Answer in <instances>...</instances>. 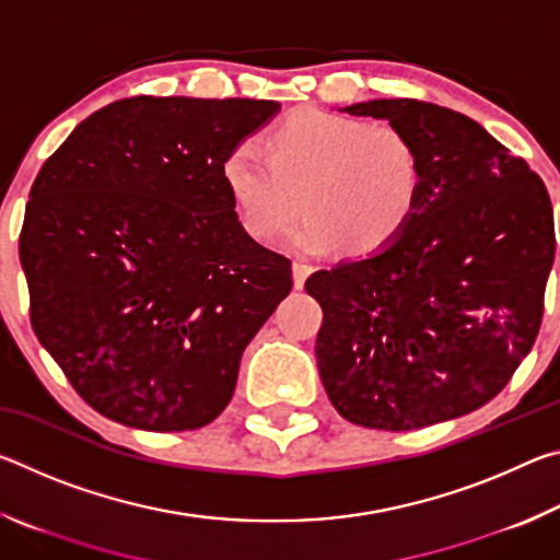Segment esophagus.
Here are the masks:
<instances>
[{"instance_id":"esophagus-1","label":"esophagus","mask_w":560,"mask_h":560,"mask_svg":"<svg viewBox=\"0 0 560 560\" xmlns=\"http://www.w3.org/2000/svg\"><path fill=\"white\" fill-rule=\"evenodd\" d=\"M314 271V267H308V264H303V261H293V287L296 289H301L303 283H306V279H308V273Z\"/></svg>"}]
</instances>
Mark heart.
<instances>
[{"label": "heart", "instance_id": "1", "mask_svg": "<svg viewBox=\"0 0 560 560\" xmlns=\"http://www.w3.org/2000/svg\"><path fill=\"white\" fill-rule=\"evenodd\" d=\"M261 153L232 148L220 175L244 232L264 244L287 234L303 210L299 249L373 257L420 202V148L390 122L299 108L267 130Z\"/></svg>", "mask_w": 560, "mask_h": 560}]
</instances>
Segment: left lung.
<instances>
[{
	"label": "left lung",
	"mask_w": 560,
	"mask_h": 560,
	"mask_svg": "<svg viewBox=\"0 0 560 560\" xmlns=\"http://www.w3.org/2000/svg\"><path fill=\"white\" fill-rule=\"evenodd\" d=\"M422 155V192L402 234L371 259L311 273L324 308L318 373L340 417L407 432L497 397L534 346L553 267V207L524 158L457 110L368 101Z\"/></svg>",
	"instance_id": "8db88e82"
}]
</instances>
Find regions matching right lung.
<instances>
[{
    "instance_id": "right-lung-1",
    "label": "right lung",
    "mask_w": 560,
    "mask_h": 560,
    "mask_svg": "<svg viewBox=\"0 0 560 560\" xmlns=\"http://www.w3.org/2000/svg\"><path fill=\"white\" fill-rule=\"evenodd\" d=\"M277 110L130 96L79 122L36 175L19 234L32 328L108 420L210 424L244 348L289 296L291 259L244 232L220 175Z\"/></svg>"
}]
</instances>
